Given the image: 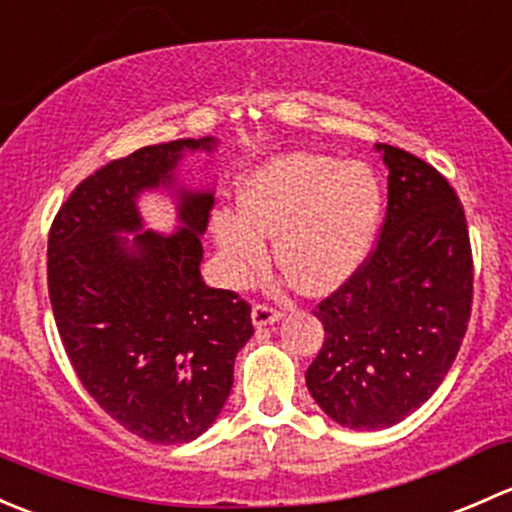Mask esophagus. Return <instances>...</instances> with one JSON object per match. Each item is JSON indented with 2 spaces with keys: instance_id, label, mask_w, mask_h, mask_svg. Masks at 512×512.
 Instances as JSON below:
<instances>
[{
  "instance_id": "34e87169",
  "label": "esophagus",
  "mask_w": 512,
  "mask_h": 512,
  "mask_svg": "<svg viewBox=\"0 0 512 512\" xmlns=\"http://www.w3.org/2000/svg\"><path fill=\"white\" fill-rule=\"evenodd\" d=\"M282 319L280 309L270 307V304H255L252 307V324L255 327H267V324H275Z\"/></svg>"
}]
</instances>
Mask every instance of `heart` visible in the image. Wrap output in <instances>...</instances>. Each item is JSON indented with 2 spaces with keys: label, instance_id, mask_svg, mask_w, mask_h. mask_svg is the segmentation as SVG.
I'll return each instance as SVG.
<instances>
[{
  "label": "heart",
  "instance_id": "b5f03b06",
  "mask_svg": "<svg viewBox=\"0 0 512 512\" xmlns=\"http://www.w3.org/2000/svg\"><path fill=\"white\" fill-rule=\"evenodd\" d=\"M237 208L213 215L227 277L245 282L277 235V262L309 294L339 287L364 262L381 218V185L361 163L292 153L260 165Z\"/></svg>",
  "mask_w": 512,
  "mask_h": 512
}]
</instances>
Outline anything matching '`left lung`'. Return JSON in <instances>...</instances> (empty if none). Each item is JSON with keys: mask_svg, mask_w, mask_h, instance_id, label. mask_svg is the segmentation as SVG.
<instances>
[{"mask_svg": "<svg viewBox=\"0 0 512 512\" xmlns=\"http://www.w3.org/2000/svg\"><path fill=\"white\" fill-rule=\"evenodd\" d=\"M389 205L376 247L314 317L324 344L307 369L319 409L354 431L389 428L441 386L466 337L473 255L456 190L426 160L376 143Z\"/></svg>", "mask_w": 512, "mask_h": 512, "instance_id": "8db88e82", "label": "left lung"}]
</instances>
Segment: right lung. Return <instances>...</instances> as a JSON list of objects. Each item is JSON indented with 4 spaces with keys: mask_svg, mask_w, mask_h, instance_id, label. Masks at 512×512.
Masks as SVG:
<instances>
[{
    "mask_svg": "<svg viewBox=\"0 0 512 512\" xmlns=\"http://www.w3.org/2000/svg\"><path fill=\"white\" fill-rule=\"evenodd\" d=\"M215 138L138 148L76 185L49 230V299L56 329L91 399L151 443L208 431L232 389L235 356L255 334L250 304L203 282L200 235L213 190L178 198V232L146 230L138 195L175 188L185 151Z\"/></svg>",
    "mask_w": 512,
    "mask_h": 512,
    "instance_id": "1",
    "label": "right lung"
}]
</instances>
